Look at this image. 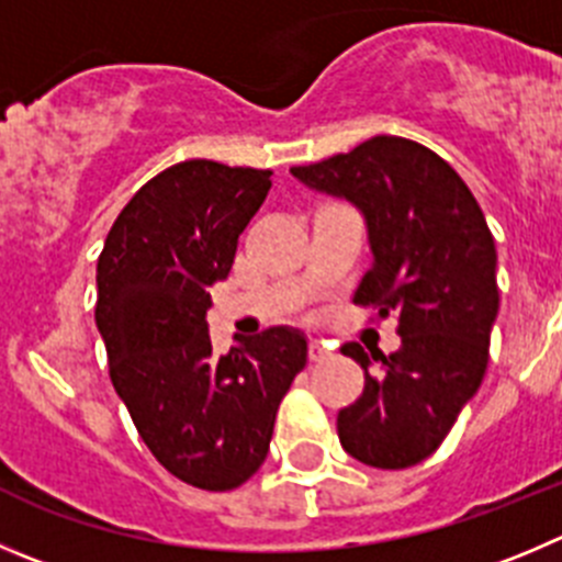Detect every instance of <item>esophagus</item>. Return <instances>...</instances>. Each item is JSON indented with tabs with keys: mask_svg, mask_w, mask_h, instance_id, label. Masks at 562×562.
<instances>
[{
	"mask_svg": "<svg viewBox=\"0 0 562 562\" xmlns=\"http://www.w3.org/2000/svg\"><path fill=\"white\" fill-rule=\"evenodd\" d=\"M307 355H311V360H313V363H316V360H324V358H327L329 349H327V346L318 344V340H313L311 349H307Z\"/></svg>",
	"mask_w": 562,
	"mask_h": 562,
	"instance_id": "34e87169",
	"label": "esophagus"
}]
</instances>
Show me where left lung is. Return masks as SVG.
<instances>
[{"label": "left lung", "mask_w": 562, "mask_h": 562, "mask_svg": "<svg viewBox=\"0 0 562 562\" xmlns=\"http://www.w3.org/2000/svg\"><path fill=\"white\" fill-rule=\"evenodd\" d=\"M291 175L352 202L366 222L371 269L358 305L400 316L402 346L358 360L366 387L338 413L340 447L374 469H411L435 452L482 385L499 313L496 246L474 193L416 140L376 135Z\"/></svg>", "instance_id": "obj_1"}]
</instances>
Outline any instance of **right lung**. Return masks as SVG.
<instances>
[{"label":"right lung","mask_w":562,"mask_h":562,"mask_svg":"<svg viewBox=\"0 0 562 562\" xmlns=\"http://www.w3.org/2000/svg\"><path fill=\"white\" fill-rule=\"evenodd\" d=\"M269 177L177 162L130 199L97 263L115 393L157 463L202 491H233L263 465L277 407L307 363L299 329H263L216 355L204 322L210 285L227 280Z\"/></svg>","instance_id":"right-lung-1"}]
</instances>
